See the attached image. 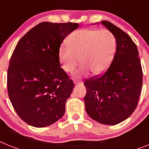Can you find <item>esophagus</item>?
I'll list each match as a JSON object with an SVG mask.
<instances>
[{
  "label": "esophagus",
  "instance_id": "34e87169",
  "mask_svg": "<svg viewBox=\"0 0 149 149\" xmlns=\"http://www.w3.org/2000/svg\"><path fill=\"white\" fill-rule=\"evenodd\" d=\"M74 83L75 84H83V82L81 81H79V80H77V79H74Z\"/></svg>",
  "mask_w": 149,
  "mask_h": 149
}]
</instances>
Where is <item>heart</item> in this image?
I'll use <instances>...</instances> for the list:
<instances>
[{"label": "heart", "mask_w": 149, "mask_h": 149, "mask_svg": "<svg viewBox=\"0 0 149 149\" xmlns=\"http://www.w3.org/2000/svg\"><path fill=\"white\" fill-rule=\"evenodd\" d=\"M116 49V39L107 30L81 29L72 33L68 44L59 49V60L65 72H72L79 63L82 65L74 72L77 77L93 72L95 75L104 73L110 66Z\"/></svg>", "instance_id": "b5f03b06"}]
</instances>
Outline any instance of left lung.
Returning <instances> with one entry per match:
<instances>
[{"label":"left lung","mask_w":149,"mask_h":149,"mask_svg":"<svg viewBox=\"0 0 149 149\" xmlns=\"http://www.w3.org/2000/svg\"><path fill=\"white\" fill-rule=\"evenodd\" d=\"M101 24L116 38V51L103 74L84 82V102L92 119L114 125L127 119L136 109L143 85V71L137 47L131 38L107 21Z\"/></svg>","instance_id":"obj_1"}]
</instances>
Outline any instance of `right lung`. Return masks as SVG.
I'll use <instances>...</instances> for the list:
<instances>
[{
	"mask_svg": "<svg viewBox=\"0 0 149 149\" xmlns=\"http://www.w3.org/2000/svg\"><path fill=\"white\" fill-rule=\"evenodd\" d=\"M77 23L42 22L18 41L10 60L7 90L18 116L44 127L61 119L74 84L60 67L59 49Z\"/></svg>",
	"mask_w": 149,
	"mask_h": 149,
	"instance_id": "obj_1",
	"label": "right lung"
}]
</instances>
